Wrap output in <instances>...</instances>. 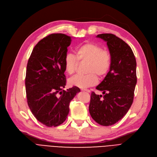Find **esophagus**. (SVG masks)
I'll return each mask as SVG.
<instances>
[{
  "label": "esophagus",
  "mask_w": 157,
  "mask_h": 157,
  "mask_svg": "<svg viewBox=\"0 0 157 157\" xmlns=\"http://www.w3.org/2000/svg\"><path fill=\"white\" fill-rule=\"evenodd\" d=\"M82 91H83V92H88V93H90V91L89 90H87V89H82L81 90Z\"/></svg>",
  "instance_id": "1"
}]
</instances>
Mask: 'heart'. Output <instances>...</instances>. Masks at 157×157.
<instances>
[{"label": "heart", "mask_w": 157, "mask_h": 157, "mask_svg": "<svg viewBox=\"0 0 157 157\" xmlns=\"http://www.w3.org/2000/svg\"><path fill=\"white\" fill-rule=\"evenodd\" d=\"M75 57L70 54L65 56L63 63L65 72L73 75L78 62H87L84 76H75L69 80L71 86L86 88L96 85L98 78H103L108 74L111 66V56L109 52L103 50L95 42H86L80 45L75 51Z\"/></svg>", "instance_id": "heart-1"}]
</instances>
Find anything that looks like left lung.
<instances>
[{
	"mask_svg": "<svg viewBox=\"0 0 157 157\" xmlns=\"http://www.w3.org/2000/svg\"><path fill=\"white\" fill-rule=\"evenodd\" d=\"M97 37L107 42L111 66L96 87L103 96L91 94L89 112L99 124L108 126L122 119L133 103L137 83L136 60L130 47L115 35L103 33Z\"/></svg>",
	"mask_w": 157,
	"mask_h": 157,
	"instance_id": "8db88e82",
	"label": "left lung"
}]
</instances>
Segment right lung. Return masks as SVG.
<instances>
[{"mask_svg": "<svg viewBox=\"0 0 157 157\" xmlns=\"http://www.w3.org/2000/svg\"><path fill=\"white\" fill-rule=\"evenodd\" d=\"M71 37L54 33L40 40L28 60L25 90L33 115L44 125L58 126L66 120L69 103L80 90H63L66 84L63 60Z\"/></svg>", "mask_w": 157, "mask_h": 157, "instance_id": "add662e5", "label": "right lung"}]
</instances>
